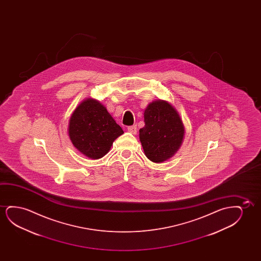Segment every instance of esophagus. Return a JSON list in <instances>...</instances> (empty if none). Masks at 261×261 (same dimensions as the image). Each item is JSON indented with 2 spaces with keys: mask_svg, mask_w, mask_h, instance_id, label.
<instances>
[{
  "mask_svg": "<svg viewBox=\"0 0 261 261\" xmlns=\"http://www.w3.org/2000/svg\"><path fill=\"white\" fill-rule=\"evenodd\" d=\"M136 130H137L136 125H130V126L127 127V131H128L129 133H131V134H134V135H136Z\"/></svg>",
  "mask_w": 261,
  "mask_h": 261,
  "instance_id": "34e87169",
  "label": "esophagus"
}]
</instances>
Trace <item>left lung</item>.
<instances>
[{
  "mask_svg": "<svg viewBox=\"0 0 261 261\" xmlns=\"http://www.w3.org/2000/svg\"><path fill=\"white\" fill-rule=\"evenodd\" d=\"M145 125L139 130L144 154L152 162H163L181 146L185 127L177 111L165 100L149 104L144 111Z\"/></svg>",
  "mask_w": 261,
  "mask_h": 261,
  "instance_id": "8db88e82",
  "label": "left lung"
}]
</instances>
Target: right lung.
Listing matches in <instances>:
<instances>
[{"mask_svg": "<svg viewBox=\"0 0 261 261\" xmlns=\"http://www.w3.org/2000/svg\"><path fill=\"white\" fill-rule=\"evenodd\" d=\"M123 133L107 109L93 99L84 100L75 109L68 125L73 145L93 160L108 153L114 140Z\"/></svg>", "mask_w": 261, "mask_h": 261, "instance_id": "right-lung-1", "label": "right lung"}]
</instances>
